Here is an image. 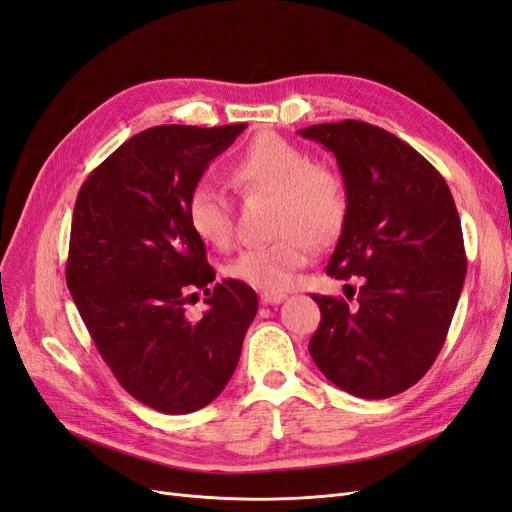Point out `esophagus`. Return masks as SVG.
I'll list each match as a JSON object with an SVG mask.
<instances>
[{
	"instance_id": "esophagus-1",
	"label": "esophagus",
	"mask_w": 512,
	"mask_h": 512,
	"mask_svg": "<svg viewBox=\"0 0 512 512\" xmlns=\"http://www.w3.org/2000/svg\"><path fill=\"white\" fill-rule=\"evenodd\" d=\"M286 297L284 294H269V292H262L260 294V303L262 305H277V303H282Z\"/></svg>"
}]
</instances>
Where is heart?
I'll list each match as a JSON object with an SVG mask.
<instances>
[{
  "label": "heart",
  "mask_w": 512,
  "mask_h": 512,
  "mask_svg": "<svg viewBox=\"0 0 512 512\" xmlns=\"http://www.w3.org/2000/svg\"><path fill=\"white\" fill-rule=\"evenodd\" d=\"M228 177L245 194H273L277 237L250 247L226 262L228 280L277 294L290 288L294 273L314 258V241L327 243L342 230L348 215V190L329 164L309 162L307 153L286 138L262 132L230 162ZM188 224L194 235L215 250L235 241V222L226 196L209 183H198L188 196Z\"/></svg>",
  "instance_id": "1"
}]
</instances>
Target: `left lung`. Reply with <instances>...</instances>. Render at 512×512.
<instances>
[{
  "label": "left lung",
  "instance_id": "obj_1",
  "mask_svg": "<svg viewBox=\"0 0 512 512\" xmlns=\"http://www.w3.org/2000/svg\"><path fill=\"white\" fill-rule=\"evenodd\" d=\"M333 151L348 215L327 273L359 277L354 308L312 294L316 367L339 389L384 399L410 389L436 361L466 277L461 222L444 177L395 134L344 119L299 130Z\"/></svg>",
  "mask_w": 512,
  "mask_h": 512
}]
</instances>
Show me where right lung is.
I'll return each instance as SVG.
<instances>
[{"mask_svg":"<svg viewBox=\"0 0 512 512\" xmlns=\"http://www.w3.org/2000/svg\"><path fill=\"white\" fill-rule=\"evenodd\" d=\"M245 128H149L76 196L66 265L76 309L123 389L164 414L200 410L224 391L258 312L247 284L207 288L215 271L188 224L192 188ZM196 289L210 307L192 321L184 305Z\"/></svg>","mask_w":512,"mask_h":512,"instance_id":"right-lung-1","label":"right lung"}]
</instances>
